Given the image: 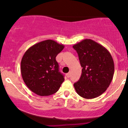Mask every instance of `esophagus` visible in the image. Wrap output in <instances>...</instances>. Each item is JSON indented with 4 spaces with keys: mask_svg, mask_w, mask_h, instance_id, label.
<instances>
[{
    "mask_svg": "<svg viewBox=\"0 0 128 128\" xmlns=\"http://www.w3.org/2000/svg\"><path fill=\"white\" fill-rule=\"evenodd\" d=\"M66 76H67V77H68V78H69V77H70V72L66 74Z\"/></svg>",
    "mask_w": 128,
    "mask_h": 128,
    "instance_id": "34e87169",
    "label": "esophagus"
}]
</instances>
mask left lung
I'll list each match as a JSON object with an SVG mask.
<instances>
[{
	"instance_id": "1",
	"label": "left lung",
	"mask_w": 128,
	"mask_h": 128,
	"mask_svg": "<svg viewBox=\"0 0 128 128\" xmlns=\"http://www.w3.org/2000/svg\"><path fill=\"white\" fill-rule=\"evenodd\" d=\"M73 48L82 68L80 78L74 84L76 92L87 99L100 96L113 79L114 66L112 55L102 45L90 39L82 40Z\"/></svg>"
}]
</instances>
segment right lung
Returning a JSON list of instances; mask_svg holds the SVG:
<instances>
[{
  "instance_id": "add662e5",
  "label": "right lung",
  "mask_w": 128,
  "mask_h": 128,
  "mask_svg": "<svg viewBox=\"0 0 128 128\" xmlns=\"http://www.w3.org/2000/svg\"><path fill=\"white\" fill-rule=\"evenodd\" d=\"M63 44L47 40L30 48L22 59L21 73L28 88L40 96H48L60 88L64 78L56 57Z\"/></svg>"
}]
</instances>
